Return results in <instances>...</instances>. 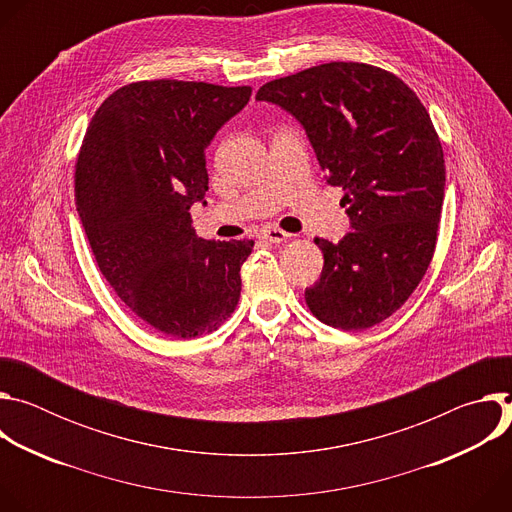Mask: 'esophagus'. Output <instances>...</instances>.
<instances>
[{
    "instance_id": "esophagus-1",
    "label": "esophagus",
    "mask_w": 512,
    "mask_h": 512,
    "mask_svg": "<svg viewBox=\"0 0 512 512\" xmlns=\"http://www.w3.org/2000/svg\"><path fill=\"white\" fill-rule=\"evenodd\" d=\"M289 235L281 229H275V227H265L261 233H259V239L267 241V243H283Z\"/></svg>"
}]
</instances>
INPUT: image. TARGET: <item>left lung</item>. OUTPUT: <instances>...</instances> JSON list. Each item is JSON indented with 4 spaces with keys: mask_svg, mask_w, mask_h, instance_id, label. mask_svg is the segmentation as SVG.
Listing matches in <instances>:
<instances>
[{
    "mask_svg": "<svg viewBox=\"0 0 512 512\" xmlns=\"http://www.w3.org/2000/svg\"><path fill=\"white\" fill-rule=\"evenodd\" d=\"M257 101L294 115L330 186L344 190L352 231L324 253L306 289L310 312L342 330L395 314L425 275L444 204L442 141L419 97L393 72L326 62L265 83Z\"/></svg>",
    "mask_w": 512,
    "mask_h": 512,
    "instance_id": "1",
    "label": "left lung"
}]
</instances>
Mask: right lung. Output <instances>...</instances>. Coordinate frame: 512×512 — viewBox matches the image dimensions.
Listing matches in <instances>:
<instances>
[{
  "mask_svg": "<svg viewBox=\"0 0 512 512\" xmlns=\"http://www.w3.org/2000/svg\"><path fill=\"white\" fill-rule=\"evenodd\" d=\"M251 87L139 81L93 115L75 166V200L115 294L158 332L186 340L221 326L241 296L253 241H204L190 206L208 190L204 150Z\"/></svg>",
  "mask_w": 512,
  "mask_h": 512,
  "instance_id": "add662e5",
  "label": "right lung"
}]
</instances>
